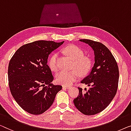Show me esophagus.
<instances>
[{
  "label": "esophagus",
  "mask_w": 131,
  "mask_h": 131,
  "mask_svg": "<svg viewBox=\"0 0 131 131\" xmlns=\"http://www.w3.org/2000/svg\"><path fill=\"white\" fill-rule=\"evenodd\" d=\"M71 88V86H68V85H63L62 86V88L63 89H68V88Z\"/></svg>",
  "instance_id": "obj_1"
}]
</instances>
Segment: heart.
<instances>
[{"mask_svg": "<svg viewBox=\"0 0 131 131\" xmlns=\"http://www.w3.org/2000/svg\"><path fill=\"white\" fill-rule=\"evenodd\" d=\"M64 51L73 60L72 68L76 69L70 71L62 70L56 75V78L59 84L67 85L72 84L78 80L80 73L81 75H85L89 71L91 68V60L88 57L83 56V51L76 46H68L64 49ZM58 59V53H55L51 55L49 60V68L53 72H57L59 69Z\"/></svg>", "mask_w": 131, "mask_h": 131, "instance_id": "heart-1", "label": "heart"}]
</instances>
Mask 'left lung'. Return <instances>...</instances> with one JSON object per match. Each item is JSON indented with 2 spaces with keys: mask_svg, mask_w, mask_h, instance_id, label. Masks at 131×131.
<instances>
[{
  "mask_svg": "<svg viewBox=\"0 0 131 131\" xmlns=\"http://www.w3.org/2000/svg\"><path fill=\"white\" fill-rule=\"evenodd\" d=\"M80 41L93 49L95 63L90 74L81 81L90 86L89 90L85 91L78 87L79 95L73 100V103L82 113L94 115L104 110L115 96L118 86L119 68L113 54L102 43L88 39Z\"/></svg>",
  "mask_w": 131,
  "mask_h": 131,
  "instance_id": "1",
  "label": "left lung"
}]
</instances>
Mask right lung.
<instances>
[{"mask_svg": "<svg viewBox=\"0 0 131 131\" xmlns=\"http://www.w3.org/2000/svg\"><path fill=\"white\" fill-rule=\"evenodd\" d=\"M64 41L39 40L19 47L9 63L10 93L21 107L32 115L49 108L61 85L51 84L53 78L47 65L49 55Z\"/></svg>", "mask_w": 131, "mask_h": 131, "instance_id": "add662e5", "label": "right lung"}]
</instances>
